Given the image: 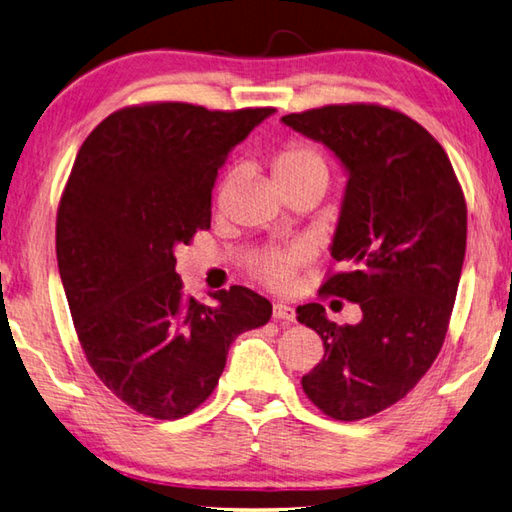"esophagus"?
<instances>
[{
	"label": "esophagus",
	"mask_w": 512,
	"mask_h": 512,
	"mask_svg": "<svg viewBox=\"0 0 512 512\" xmlns=\"http://www.w3.org/2000/svg\"><path fill=\"white\" fill-rule=\"evenodd\" d=\"M274 318H278V321L294 323L296 321V310H294L292 305H287V303H276L274 305Z\"/></svg>",
	"instance_id": "obj_1"
}]
</instances>
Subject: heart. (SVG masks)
Wrapping results in <instances>:
<instances>
[{
    "label": "heart",
    "mask_w": 512,
    "mask_h": 512,
    "mask_svg": "<svg viewBox=\"0 0 512 512\" xmlns=\"http://www.w3.org/2000/svg\"><path fill=\"white\" fill-rule=\"evenodd\" d=\"M310 167H325V165H323V160L310 149L287 147L281 156L276 158L274 173H276V178H281V176H289V173H296V171H303ZM298 258H301L298 254L267 252L256 260V274L272 287L283 289L292 283Z\"/></svg>",
    "instance_id": "heart-1"
}]
</instances>
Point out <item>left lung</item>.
Returning <instances> with one entry per match:
<instances>
[{
	"label": "left lung",
	"mask_w": 512,
	"mask_h": 512,
	"mask_svg": "<svg viewBox=\"0 0 512 512\" xmlns=\"http://www.w3.org/2000/svg\"><path fill=\"white\" fill-rule=\"evenodd\" d=\"M281 122L345 169L330 245L345 269L323 292L363 312L356 325H336L321 303L298 307L325 347L303 390L332 419L372 417L406 397L446 339L466 256L464 191L441 144L399 111L332 104Z\"/></svg>",
	"instance_id": "1"
}]
</instances>
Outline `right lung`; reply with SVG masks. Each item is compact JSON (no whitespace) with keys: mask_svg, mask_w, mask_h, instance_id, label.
Segmentation results:
<instances>
[{"mask_svg":"<svg viewBox=\"0 0 512 512\" xmlns=\"http://www.w3.org/2000/svg\"><path fill=\"white\" fill-rule=\"evenodd\" d=\"M272 113L127 106L77 153L55 225L64 294L93 372L147 417L194 412L236 336L272 316L265 296L240 285L202 305L182 294L176 274V247L211 225L218 169Z\"/></svg>","mask_w":512,"mask_h":512,"instance_id":"obj_1","label":"right lung"}]
</instances>
